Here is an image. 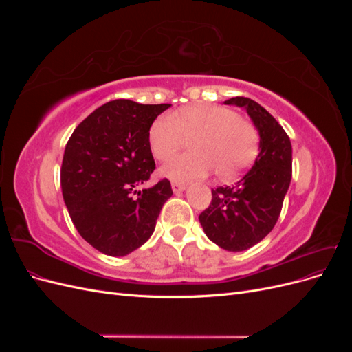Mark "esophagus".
I'll use <instances>...</instances> for the list:
<instances>
[{
    "label": "esophagus",
    "instance_id": "esophagus-1",
    "mask_svg": "<svg viewBox=\"0 0 352 352\" xmlns=\"http://www.w3.org/2000/svg\"><path fill=\"white\" fill-rule=\"evenodd\" d=\"M172 189L175 194H177V192H182V190H185L186 185L182 182H172Z\"/></svg>",
    "mask_w": 352,
    "mask_h": 352
}]
</instances>
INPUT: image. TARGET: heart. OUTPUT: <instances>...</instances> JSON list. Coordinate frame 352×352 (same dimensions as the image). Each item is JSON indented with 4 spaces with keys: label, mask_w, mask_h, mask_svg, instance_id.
<instances>
[{
    "label": "heart",
    "mask_w": 352,
    "mask_h": 352,
    "mask_svg": "<svg viewBox=\"0 0 352 352\" xmlns=\"http://www.w3.org/2000/svg\"><path fill=\"white\" fill-rule=\"evenodd\" d=\"M188 141L192 154L173 158L162 175L176 182L201 179L216 168L221 179L236 176L258 151V133L236 111L214 104H194L173 114H162L148 131V145L158 162H167Z\"/></svg>",
    "instance_id": "heart-1"
}]
</instances>
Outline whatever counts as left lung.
<instances>
[{"instance_id": "obj_1", "label": "left lung", "mask_w": 352, "mask_h": 352, "mask_svg": "<svg viewBox=\"0 0 352 352\" xmlns=\"http://www.w3.org/2000/svg\"><path fill=\"white\" fill-rule=\"evenodd\" d=\"M228 105L243 107L260 133V153L238 184L211 189L208 208L199 214L206 235L228 251H243L269 235L278 221L292 177V145L274 117L251 98Z\"/></svg>"}]
</instances>
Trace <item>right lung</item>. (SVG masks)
Instances as JSON below:
<instances>
[{"label":"right lung","instance_id":"add662e5","mask_svg":"<svg viewBox=\"0 0 352 352\" xmlns=\"http://www.w3.org/2000/svg\"><path fill=\"white\" fill-rule=\"evenodd\" d=\"M170 104L105 102L66 144L61 190L79 235L102 254L120 257L144 245L173 190L168 179L140 188L155 168L148 131Z\"/></svg>","mask_w":352,"mask_h":352}]
</instances>
